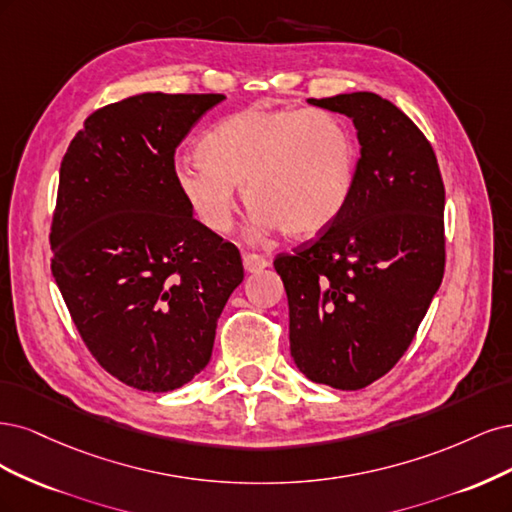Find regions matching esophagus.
<instances>
[{"instance_id":"34e87169","label":"esophagus","mask_w":512,"mask_h":512,"mask_svg":"<svg viewBox=\"0 0 512 512\" xmlns=\"http://www.w3.org/2000/svg\"><path fill=\"white\" fill-rule=\"evenodd\" d=\"M242 261L246 272H261L263 268L270 266V261L257 253H242Z\"/></svg>"}]
</instances>
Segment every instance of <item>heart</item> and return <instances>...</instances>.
<instances>
[{"instance_id": "heart-1", "label": "heart", "mask_w": 512, "mask_h": 512, "mask_svg": "<svg viewBox=\"0 0 512 512\" xmlns=\"http://www.w3.org/2000/svg\"><path fill=\"white\" fill-rule=\"evenodd\" d=\"M200 157L178 159L174 178L217 234L234 225L240 185L259 232L317 234L349 202L357 176L353 131L327 110L246 108L210 131Z\"/></svg>"}]
</instances>
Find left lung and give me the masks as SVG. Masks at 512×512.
Segmentation results:
<instances>
[{"label":"left lung","instance_id":"obj_1","mask_svg":"<svg viewBox=\"0 0 512 512\" xmlns=\"http://www.w3.org/2000/svg\"><path fill=\"white\" fill-rule=\"evenodd\" d=\"M351 117L355 187L317 240L280 253L289 342L315 383L364 389L406 353L444 276V183L432 144L381 95L308 100Z\"/></svg>","mask_w":512,"mask_h":512}]
</instances>
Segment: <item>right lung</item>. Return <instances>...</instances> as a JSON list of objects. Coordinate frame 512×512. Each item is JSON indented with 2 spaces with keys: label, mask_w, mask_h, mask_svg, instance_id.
I'll return each mask as SVG.
<instances>
[{
  "label": "right lung",
  "mask_w": 512,
  "mask_h": 512,
  "mask_svg": "<svg viewBox=\"0 0 512 512\" xmlns=\"http://www.w3.org/2000/svg\"><path fill=\"white\" fill-rule=\"evenodd\" d=\"M221 93H142L95 110L63 155L51 270L82 342L108 374L153 393L212 355L242 283L240 251L193 219L176 146Z\"/></svg>",
  "instance_id": "add662e5"
}]
</instances>
